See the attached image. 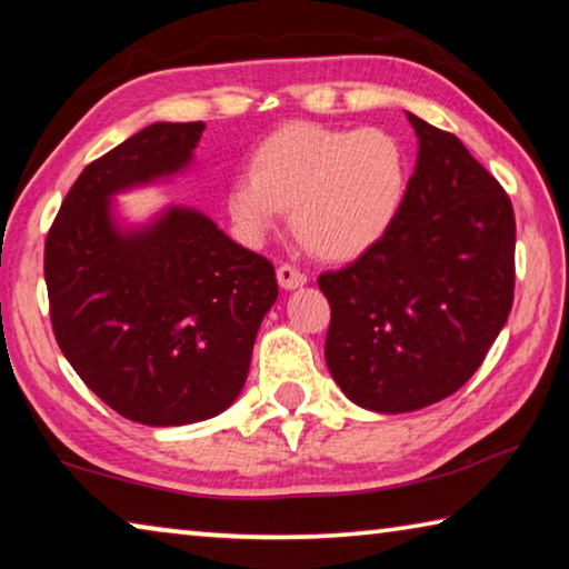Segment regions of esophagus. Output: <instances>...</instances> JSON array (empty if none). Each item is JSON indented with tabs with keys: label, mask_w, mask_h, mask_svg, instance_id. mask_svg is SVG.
Returning a JSON list of instances; mask_svg holds the SVG:
<instances>
[{
	"label": "esophagus",
	"mask_w": 569,
	"mask_h": 569,
	"mask_svg": "<svg viewBox=\"0 0 569 569\" xmlns=\"http://www.w3.org/2000/svg\"><path fill=\"white\" fill-rule=\"evenodd\" d=\"M276 276H278V283H281V288H286V291H291V288H299L306 283V273H301L299 268H293L288 263L278 266Z\"/></svg>",
	"instance_id": "34e87169"
}]
</instances>
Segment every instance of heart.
Returning a JSON list of instances; mask_svg holds the SVG:
<instances>
[{
  "mask_svg": "<svg viewBox=\"0 0 569 569\" xmlns=\"http://www.w3.org/2000/svg\"><path fill=\"white\" fill-rule=\"evenodd\" d=\"M410 187V157L392 131L288 123L230 182L228 204L242 240L260 242L283 210L313 256L333 263L372 250L398 222Z\"/></svg>",
  "mask_w": 569,
  "mask_h": 569,
  "instance_id": "1",
  "label": "heart"
}]
</instances>
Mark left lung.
<instances>
[{"instance_id": "8db88e82", "label": "left lung", "mask_w": 569, "mask_h": 569, "mask_svg": "<svg viewBox=\"0 0 569 569\" xmlns=\"http://www.w3.org/2000/svg\"><path fill=\"white\" fill-rule=\"evenodd\" d=\"M408 119L420 151L398 222L355 263L319 276L329 372L375 412L420 410L463 387L513 303L509 194L461 139Z\"/></svg>"}]
</instances>
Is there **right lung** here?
Masks as SVG:
<instances>
[{
  "label": "right lung",
  "mask_w": 569,
  "mask_h": 569,
  "mask_svg": "<svg viewBox=\"0 0 569 569\" xmlns=\"http://www.w3.org/2000/svg\"><path fill=\"white\" fill-rule=\"evenodd\" d=\"M202 131V121L151 123L90 161L44 240L62 355L108 408L143 426L228 410L278 296L270 260L202 212L171 207L137 232L111 220V194L184 169Z\"/></svg>",
  "instance_id": "right-lung-1"
}]
</instances>
